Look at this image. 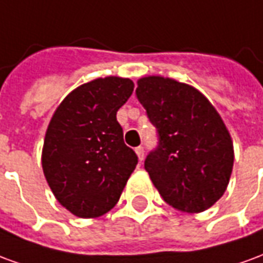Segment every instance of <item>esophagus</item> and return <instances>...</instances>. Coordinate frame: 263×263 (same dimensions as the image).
<instances>
[{
  "instance_id": "34e87169",
  "label": "esophagus",
  "mask_w": 263,
  "mask_h": 263,
  "mask_svg": "<svg viewBox=\"0 0 263 263\" xmlns=\"http://www.w3.org/2000/svg\"><path fill=\"white\" fill-rule=\"evenodd\" d=\"M135 152H137L138 159H139V162H142L143 156H145V151H143L142 146H138V148L135 149Z\"/></svg>"
}]
</instances>
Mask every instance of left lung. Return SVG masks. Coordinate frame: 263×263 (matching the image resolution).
<instances>
[{
	"label": "left lung",
	"mask_w": 263,
	"mask_h": 263,
	"mask_svg": "<svg viewBox=\"0 0 263 263\" xmlns=\"http://www.w3.org/2000/svg\"><path fill=\"white\" fill-rule=\"evenodd\" d=\"M137 97L158 132V146L145 169L166 203L201 213L226 192L234 148L230 132L194 87L160 76L138 80Z\"/></svg>",
	"instance_id": "1"
}]
</instances>
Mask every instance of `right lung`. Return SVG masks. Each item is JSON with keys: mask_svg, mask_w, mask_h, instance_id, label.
Listing matches in <instances>:
<instances>
[{"mask_svg": "<svg viewBox=\"0 0 263 263\" xmlns=\"http://www.w3.org/2000/svg\"><path fill=\"white\" fill-rule=\"evenodd\" d=\"M132 91L129 79H96L70 92L49 122L43 173L58 201L80 218L112 209L137 167V154L117 121Z\"/></svg>", "mask_w": 263, "mask_h": 263, "instance_id": "1", "label": "right lung"}]
</instances>
